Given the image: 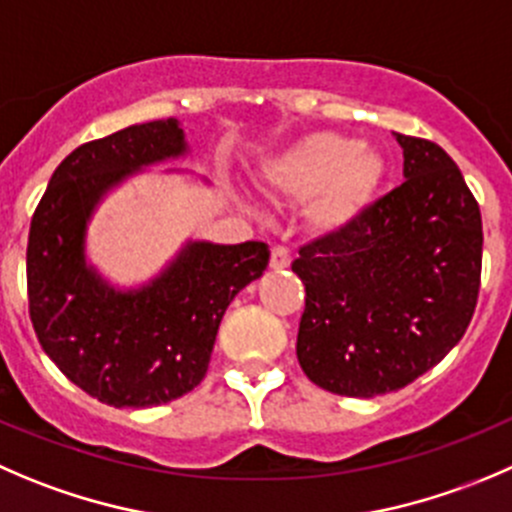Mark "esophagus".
<instances>
[{"mask_svg":"<svg viewBox=\"0 0 512 512\" xmlns=\"http://www.w3.org/2000/svg\"><path fill=\"white\" fill-rule=\"evenodd\" d=\"M290 262H292V257H290V250H287V247H282V245L272 247V252H270L272 270H287V267H290Z\"/></svg>","mask_w":512,"mask_h":512,"instance_id":"esophagus-1","label":"esophagus"}]
</instances>
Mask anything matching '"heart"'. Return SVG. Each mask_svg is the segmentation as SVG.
I'll return each mask as SVG.
<instances>
[{
  "mask_svg": "<svg viewBox=\"0 0 512 512\" xmlns=\"http://www.w3.org/2000/svg\"><path fill=\"white\" fill-rule=\"evenodd\" d=\"M262 187L280 202H305L317 235H340L365 217L388 180V157L342 132H312L262 162Z\"/></svg>",
  "mask_w": 512,
  "mask_h": 512,
  "instance_id": "b5f03b06",
  "label": "heart"
}]
</instances>
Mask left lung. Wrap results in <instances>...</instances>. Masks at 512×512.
I'll list each match as a JSON object with an SVG mask.
<instances>
[{"instance_id": "8db88e82", "label": "left lung", "mask_w": 512, "mask_h": 512, "mask_svg": "<svg viewBox=\"0 0 512 512\" xmlns=\"http://www.w3.org/2000/svg\"><path fill=\"white\" fill-rule=\"evenodd\" d=\"M405 182L357 225L300 250L297 360L322 390L375 398L405 388L460 342L475 312L483 222L435 142L395 135Z\"/></svg>"}]
</instances>
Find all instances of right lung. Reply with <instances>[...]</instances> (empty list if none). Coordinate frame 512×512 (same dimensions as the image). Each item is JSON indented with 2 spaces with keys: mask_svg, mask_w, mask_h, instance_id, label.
Here are the masks:
<instances>
[{
  "mask_svg": "<svg viewBox=\"0 0 512 512\" xmlns=\"http://www.w3.org/2000/svg\"><path fill=\"white\" fill-rule=\"evenodd\" d=\"M190 155L180 119L132 124L77 147L29 227V317L49 360L112 408H152L195 390L225 310L265 272V242L187 240L152 280L117 287L87 260L99 202L145 167Z\"/></svg>",
  "mask_w": 512,
  "mask_h": 512,
  "instance_id": "1",
  "label": "right lung"
}]
</instances>
